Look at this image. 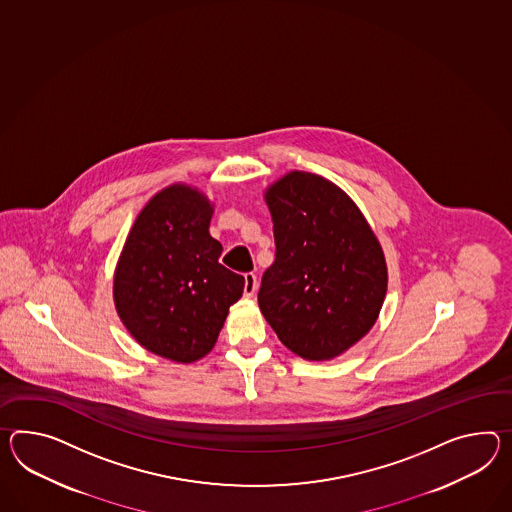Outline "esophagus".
I'll return each mask as SVG.
<instances>
[{"label": "esophagus", "instance_id": "1", "mask_svg": "<svg viewBox=\"0 0 512 512\" xmlns=\"http://www.w3.org/2000/svg\"><path fill=\"white\" fill-rule=\"evenodd\" d=\"M255 292H257V275H244V296L251 298Z\"/></svg>", "mask_w": 512, "mask_h": 512}]
</instances>
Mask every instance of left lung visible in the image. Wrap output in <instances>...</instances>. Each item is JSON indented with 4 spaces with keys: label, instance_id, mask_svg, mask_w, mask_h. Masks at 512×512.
<instances>
[{
    "label": "left lung",
    "instance_id": "1",
    "mask_svg": "<svg viewBox=\"0 0 512 512\" xmlns=\"http://www.w3.org/2000/svg\"><path fill=\"white\" fill-rule=\"evenodd\" d=\"M275 261L262 274L259 307L275 335L307 361H329L375 324L387 262L372 227L344 190L290 172L266 188Z\"/></svg>",
    "mask_w": 512,
    "mask_h": 512
}]
</instances>
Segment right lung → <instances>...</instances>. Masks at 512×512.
Returning <instances> with one entry per match:
<instances>
[{
  "mask_svg": "<svg viewBox=\"0 0 512 512\" xmlns=\"http://www.w3.org/2000/svg\"><path fill=\"white\" fill-rule=\"evenodd\" d=\"M211 216L198 188H164L138 214L114 272L120 320L140 346L170 361L205 357L244 292V277L218 262Z\"/></svg>",
  "mask_w": 512,
  "mask_h": 512,
  "instance_id": "add662e5",
  "label": "right lung"
}]
</instances>
